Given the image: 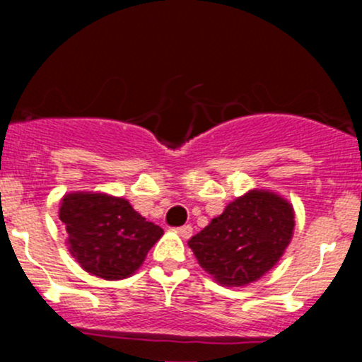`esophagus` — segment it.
<instances>
[{
	"label": "esophagus",
	"mask_w": 362,
	"mask_h": 362,
	"mask_svg": "<svg viewBox=\"0 0 362 362\" xmlns=\"http://www.w3.org/2000/svg\"><path fill=\"white\" fill-rule=\"evenodd\" d=\"M177 233L182 236V238L187 240V238H191L192 228H191V226H189V224H185V226H182V228H178Z\"/></svg>",
	"instance_id": "34e87169"
}]
</instances>
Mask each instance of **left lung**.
I'll return each mask as SVG.
<instances>
[{"mask_svg":"<svg viewBox=\"0 0 362 362\" xmlns=\"http://www.w3.org/2000/svg\"><path fill=\"white\" fill-rule=\"evenodd\" d=\"M294 231L293 204L255 189L226 206L189 240L199 266L224 287H243L279 262Z\"/></svg>","mask_w":362,"mask_h":362,"instance_id":"left-lung-1","label":"left lung"}]
</instances>
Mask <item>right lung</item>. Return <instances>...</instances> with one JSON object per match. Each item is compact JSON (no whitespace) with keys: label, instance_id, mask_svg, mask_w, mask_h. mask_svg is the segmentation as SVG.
Masks as SVG:
<instances>
[{"label":"right lung","instance_id":"obj_1","mask_svg":"<svg viewBox=\"0 0 362 362\" xmlns=\"http://www.w3.org/2000/svg\"><path fill=\"white\" fill-rule=\"evenodd\" d=\"M68 250L90 275L105 280L131 276L144 264L163 229L145 221L129 202L101 192H71L61 199Z\"/></svg>","mask_w":362,"mask_h":362}]
</instances>
